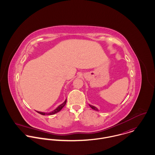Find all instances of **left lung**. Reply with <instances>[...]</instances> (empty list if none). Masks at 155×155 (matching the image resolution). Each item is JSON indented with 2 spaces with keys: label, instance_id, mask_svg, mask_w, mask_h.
<instances>
[{
  "label": "left lung",
  "instance_id": "8db88e82",
  "mask_svg": "<svg viewBox=\"0 0 155 155\" xmlns=\"http://www.w3.org/2000/svg\"><path fill=\"white\" fill-rule=\"evenodd\" d=\"M89 106H90L92 109H94V110H95L98 111V110L97 109V108H96L95 107H94V106H91V105H89Z\"/></svg>",
  "mask_w": 155,
  "mask_h": 155
}]
</instances>
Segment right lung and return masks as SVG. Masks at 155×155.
I'll return each instance as SVG.
<instances>
[{
    "label": "right lung",
    "mask_w": 155,
    "mask_h": 155,
    "mask_svg": "<svg viewBox=\"0 0 155 155\" xmlns=\"http://www.w3.org/2000/svg\"><path fill=\"white\" fill-rule=\"evenodd\" d=\"M66 102L67 99L63 104H60V105L57 108H56L54 110H53L52 111H51V112H49V113H44V112H41V111H37L38 113H39V114H42V115H46H46H48V114L51 115V114H55V113H58V111H60L61 110L63 109V107L66 105Z\"/></svg>",
    "instance_id": "right-lung-1"
}]
</instances>
